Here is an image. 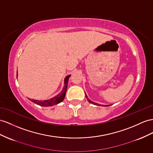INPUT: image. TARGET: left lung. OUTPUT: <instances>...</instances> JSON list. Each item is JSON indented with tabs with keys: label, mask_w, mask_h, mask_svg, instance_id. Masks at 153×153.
Wrapping results in <instances>:
<instances>
[{
	"label": "left lung",
	"mask_w": 153,
	"mask_h": 153,
	"mask_svg": "<svg viewBox=\"0 0 153 153\" xmlns=\"http://www.w3.org/2000/svg\"><path fill=\"white\" fill-rule=\"evenodd\" d=\"M85 96H86V97H87V100L88 101V102H90V103H92V104H94V105H100V104H97V103H94V102H93V101H91L88 98V97H87V96L86 95V94H85ZM103 106H109V105H103Z\"/></svg>",
	"instance_id": "8db88e82"
}]
</instances>
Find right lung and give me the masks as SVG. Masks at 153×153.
I'll list each match as a JSON object with an SVG mask.
<instances>
[{
  "instance_id": "right-lung-1",
  "label": "right lung",
  "mask_w": 153,
  "mask_h": 153,
  "mask_svg": "<svg viewBox=\"0 0 153 153\" xmlns=\"http://www.w3.org/2000/svg\"><path fill=\"white\" fill-rule=\"evenodd\" d=\"M70 77V75H68L65 77V86H64L63 88H62L61 92L59 94H57L56 96L52 97V99H50L48 100H43V101L31 100V99H29V100L32 101V102H33L34 103L40 105V106H42V107H50V106H53V105H57L58 103H61V101H63L65 97L66 90H67L68 79Z\"/></svg>"
}]
</instances>
